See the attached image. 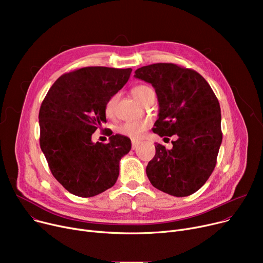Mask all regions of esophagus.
Wrapping results in <instances>:
<instances>
[{"mask_svg": "<svg viewBox=\"0 0 263 263\" xmlns=\"http://www.w3.org/2000/svg\"><path fill=\"white\" fill-rule=\"evenodd\" d=\"M140 145V142H135V141H132V149H136L137 146Z\"/></svg>", "mask_w": 263, "mask_h": 263, "instance_id": "esophagus-1", "label": "esophagus"}]
</instances>
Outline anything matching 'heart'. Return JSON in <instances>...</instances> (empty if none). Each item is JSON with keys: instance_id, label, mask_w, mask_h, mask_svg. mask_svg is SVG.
Here are the masks:
<instances>
[{"instance_id": "b5f03b06", "label": "heart", "mask_w": 263, "mask_h": 263, "mask_svg": "<svg viewBox=\"0 0 263 263\" xmlns=\"http://www.w3.org/2000/svg\"><path fill=\"white\" fill-rule=\"evenodd\" d=\"M131 92L137 101H139L140 103H143L144 100L148 97V95L154 92V90L146 85H137L132 88ZM118 100H119L118 95H113L112 97H109V98L107 99V101L105 102V105H104V110H105L106 116L113 117L115 115L116 105H117ZM149 124H150V121L147 119L127 121V122L122 123L121 126L118 128V132L121 135L130 137V139H132V140H140L143 136L144 132L146 131V129L149 127Z\"/></svg>"}]
</instances>
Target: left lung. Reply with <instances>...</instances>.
Wrapping results in <instances>:
<instances>
[{
	"label": "left lung",
	"mask_w": 263,
	"mask_h": 263,
	"mask_svg": "<svg viewBox=\"0 0 263 263\" xmlns=\"http://www.w3.org/2000/svg\"><path fill=\"white\" fill-rule=\"evenodd\" d=\"M134 77L156 89L160 109L154 132L165 139L177 136L170 150L156 145L146 167L149 181L170 195L189 196L211 176L222 144L216 96L198 72L172 63L141 67Z\"/></svg>",
	"instance_id": "obj_1"
}]
</instances>
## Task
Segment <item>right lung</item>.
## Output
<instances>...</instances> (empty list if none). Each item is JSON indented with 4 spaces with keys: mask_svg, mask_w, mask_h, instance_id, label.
<instances>
[{
    "mask_svg": "<svg viewBox=\"0 0 263 263\" xmlns=\"http://www.w3.org/2000/svg\"><path fill=\"white\" fill-rule=\"evenodd\" d=\"M132 69L84 67L60 77L39 109L40 148L54 178L71 194L92 197L112 187L119 161L131 150L127 136L107 131V144L91 135L106 122L104 105L128 82Z\"/></svg>",
    "mask_w": 263,
    "mask_h": 263,
    "instance_id": "1",
    "label": "right lung"
}]
</instances>
